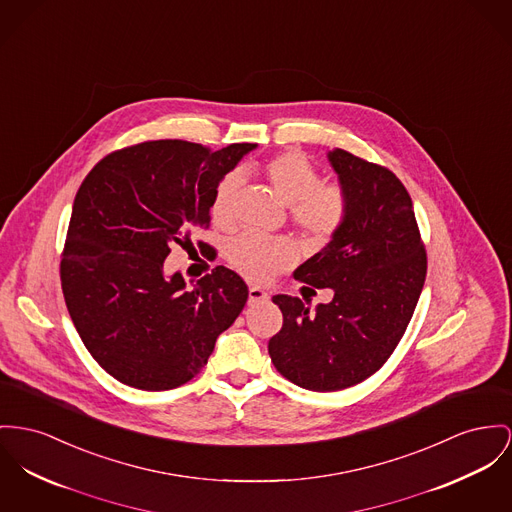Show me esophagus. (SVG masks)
<instances>
[{"mask_svg":"<svg viewBox=\"0 0 512 512\" xmlns=\"http://www.w3.org/2000/svg\"><path fill=\"white\" fill-rule=\"evenodd\" d=\"M268 299H270V295L264 289H260V287H250L248 289V305H258V303H264Z\"/></svg>","mask_w":512,"mask_h":512,"instance_id":"34e87169","label":"esophagus"}]
</instances>
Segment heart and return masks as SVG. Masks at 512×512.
Listing matches in <instances>:
<instances>
[{"label":"heart","mask_w":512,"mask_h":512,"mask_svg":"<svg viewBox=\"0 0 512 512\" xmlns=\"http://www.w3.org/2000/svg\"><path fill=\"white\" fill-rule=\"evenodd\" d=\"M266 176L275 194L291 205L293 225L314 242H328L340 233L349 215L347 192L338 184H322L320 172L299 153H283L266 165ZM242 176L229 172L215 188L211 219L219 227H231L237 219ZM295 260L289 240L244 233L229 246V262L250 281H268Z\"/></svg>","instance_id":"obj_1"}]
</instances>
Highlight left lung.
I'll return each mask as SVG.
<instances>
[{
    "mask_svg": "<svg viewBox=\"0 0 512 512\" xmlns=\"http://www.w3.org/2000/svg\"><path fill=\"white\" fill-rule=\"evenodd\" d=\"M349 215L340 233L295 270V279L334 289L314 312L275 295L283 326L268 351L275 369L314 392H336L375 375L402 340L419 301L427 252L406 186L386 167L343 149L328 153Z\"/></svg>",
    "mask_w": 512,
    "mask_h": 512,
    "instance_id": "left-lung-1",
    "label": "left lung"
}]
</instances>
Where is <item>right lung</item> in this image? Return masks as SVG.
<instances>
[{
    "label": "right lung",
    "mask_w": 512,
    "mask_h": 512,
    "mask_svg": "<svg viewBox=\"0 0 512 512\" xmlns=\"http://www.w3.org/2000/svg\"><path fill=\"white\" fill-rule=\"evenodd\" d=\"M254 147L143 141L106 155L79 186L62 291L85 347L122 384L151 392L186 384L246 305L239 273L215 266L186 289L180 273H165V258L174 244L194 248L190 235L209 227L217 184Z\"/></svg>",
    "instance_id": "add662e5"
}]
</instances>
